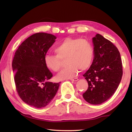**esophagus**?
<instances>
[{
  "mask_svg": "<svg viewBox=\"0 0 132 132\" xmlns=\"http://www.w3.org/2000/svg\"><path fill=\"white\" fill-rule=\"evenodd\" d=\"M71 81H77L78 80H79V79L78 78H75V79H70Z\"/></svg>",
  "mask_w": 132,
  "mask_h": 132,
  "instance_id": "obj_1",
  "label": "esophagus"
}]
</instances>
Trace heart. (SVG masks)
Wrapping results in <instances>:
<instances>
[{
    "mask_svg": "<svg viewBox=\"0 0 132 132\" xmlns=\"http://www.w3.org/2000/svg\"><path fill=\"white\" fill-rule=\"evenodd\" d=\"M54 51L56 55H45L44 63L48 69L57 72L61 69L62 60L66 59L68 66L58 75L59 79L75 77L79 70H88L94 57L93 45L84 39L67 38L57 45Z\"/></svg>",
    "mask_w": 132,
    "mask_h": 132,
    "instance_id": "heart-1",
    "label": "heart"
}]
</instances>
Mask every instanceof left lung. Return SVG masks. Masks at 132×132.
<instances>
[{"instance_id": "8db88e82", "label": "left lung", "mask_w": 132, "mask_h": 132, "mask_svg": "<svg viewBox=\"0 0 132 132\" xmlns=\"http://www.w3.org/2000/svg\"><path fill=\"white\" fill-rule=\"evenodd\" d=\"M94 57L93 63L83 75L88 87L82 97L91 104L103 103L113 95L121 81L122 59L118 48L97 34L93 38Z\"/></svg>"}]
</instances>
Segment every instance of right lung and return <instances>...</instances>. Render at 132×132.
Here are the masks:
<instances>
[{"label": "right lung", "instance_id": "1", "mask_svg": "<svg viewBox=\"0 0 132 132\" xmlns=\"http://www.w3.org/2000/svg\"><path fill=\"white\" fill-rule=\"evenodd\" d=\"M56 39L47 33L34 34L15 51L12 62L14 82L19 97L29 105L44 108L56 94L59 82L48 81L52 73L44 63V56Z\"/></svg>", "mask_w": 132, "mask_h": 132}]
</instances>
